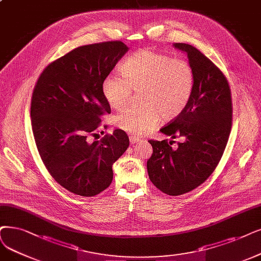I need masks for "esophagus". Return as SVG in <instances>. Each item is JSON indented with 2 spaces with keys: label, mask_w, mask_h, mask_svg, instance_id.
Segmentation results:
<instances>
[{
  "label": "esophagus",
  "mask_w": 261,
  "mask_h": 261,
  "mask_svg": "<svg viewBox=\"0 0 261 261\" xmlns=\"http://www.w3.org/2000/svg\"><path fill=\"white\" fill-rule=\"evenodd\" d=\"M129 141L132 144H135V143H138L140 141V139L138 137H135V136H130L129 137Z\"/></svg>",
  "instance_id": "34e87169"
}]
</instances>
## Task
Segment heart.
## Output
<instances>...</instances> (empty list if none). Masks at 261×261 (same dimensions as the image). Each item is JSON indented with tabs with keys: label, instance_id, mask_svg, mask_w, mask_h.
<instances>
[{
	"label": "heart",
	"instance_id": "b5f03b06",
	"mask_svg": "<svg viewBox=\"0 0 261 261\" xmlns=\"http://www.w3.org/2000/svg\"><path fill=\"white\" fill-rule=\"evenodd\" d=\"M122 76L110 74L101 82V92L108 105L122 109L127 105L133 91L139 93L140 107L128 108L113 118L121 130L142 136L161 121L178 118L192 98L195 71L185 60L141 49L120 66Z\"/></svg>",
	"mask_w": 261,
	"mask_h": 261
}]
</instances>
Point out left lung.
Listing matches in <instances>:
<instances>
[{
	"mask_svg": "<svg viewBox=\"0 0 261 261\" xmlns=\"http://www.w3.org/2000/svg\"><path fill=\"white\" fill-rule=\"evenodd\" d=\"M173 46L186 52L195 71V89L184 111L161 132L184 141L173 149V140H149L153 153L147 168L160 191L179 196L201 185L220 163L231 130L232 101L227 78L210 59L192 45Z\"/></svg>",
	"mask_w": 261,
	"mask_h": 261,
	"instance_id": "obj_1",
	"label": "left lung"
}]
</instances>
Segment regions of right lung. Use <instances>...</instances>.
I'll use <instances>...</instances> for the list:
<instances>
[{
    "mask_svg": "<svg viewBox=\"0 0 261 261\" xmlns=\"http://www.w3.org/2000/svg\"><path fill=\"white\" fill-rule=\"evenodd\" d=\"M127 50L120 40L78 47L50 63L34 87L31 122L38 153L52 178L72 194L105 191L113 163L129 145L121 129L97 140L101 119L111 112L101 82Z\"/></svg>",
    "mask_w": 261,
    "mask_h": 261,
    "instance_id": "obj_1",
    "label": "right lung"
}]
</instances>
